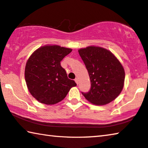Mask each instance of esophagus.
<instances>
[{
	"label": "esophagus",
	"instance_id": "obj_1",
	"mask_svg": "<svg viewBox=\"0 0 148 148\" xmlns=\"http://www.w3.org/2000/svg\"><path fill=\"white\" fill-rule=\"evenodd\" d=\"M74 80H75V82H76V83L77 84H78V78H76V79H74Z\"/></svg>",
	"mask_w": 148,
	"mask_h": 148
}]
</instances>
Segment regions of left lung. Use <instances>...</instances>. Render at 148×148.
Segmentation results:
<instances>
[{
  "instance_id": "8db88e82",
  "label": "left lung",
  "mask_w": 148,
  "mask_h": 148,
  "mask_svg": "<svg viewBox=\"0 0 148 148\" xmlns=\"http://www.w3.org/2000/svg\"><path fill=\"white\" fill-rule=\"evenodd\" d=\"M88 70L91 88L82 92L87 100L97 105L109 103L120 94L125 73L123 66L111 51L90 46L78 51Z\"/></svg>"
}]
</instances>
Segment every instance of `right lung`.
<instances>
[{"label": "right lung", "mask_w": 148, "mask_h": 148, "mask_svg": "<svg viewBox=\"0 0 148 148\" xmlns=\"http://www.w3.org/2000/svg\"><path fill=\"white\" fill-rule=\"evenodd\" d=\"M72 49L58 45H46L35 51L27 60L25 79L29 92L41 103L53 105L61 101L76 86L68 78L60 61Z\"/></svg>", "instance_id": "obj_1"}]
</instances>
